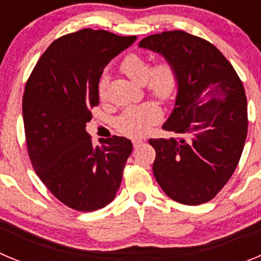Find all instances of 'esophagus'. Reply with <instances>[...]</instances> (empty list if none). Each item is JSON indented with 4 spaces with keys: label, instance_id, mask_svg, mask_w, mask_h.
<instances>
[{
    "label": "esophagus",
    "instance_id": "esophagus-1",
    "mask_svg": "<svg viewBox=\"0 0 261 261\" xmlns=\"http://www.w3.org/2000/svg\"><path fill=\"white\" fill-rule=\"evenodd\" d=\"M142 140H133V145H134V148H136V147H139L140 144H142Z\"/></svg>",
    "mask_w": 261,
    "mask_h": 261
}]
</instances>
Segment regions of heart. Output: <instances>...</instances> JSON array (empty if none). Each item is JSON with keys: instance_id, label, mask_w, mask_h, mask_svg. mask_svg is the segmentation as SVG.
Listing matches in <instances>:
<instances>
[{"instance_id": "obj_1", "label": "heart", "mask_w": 261, "mask_h": 261, "mask_svg": "<svg viewBox=\"0 0 261 261\" xmlns=\"http://www.w3.org/2000/svg\"><path fill=\"white\" fill-rule=\"evenodd\" d=\"M119 70L136 83H144L152 96L161 101L173 100L178 90V76L175 67L168 60L157 61L151 65L149 58L138 53H130L122 60ZM100 100L107 96V81L104 78L97 86ZM161 108L153 101L126 109L117 118L116 127L121 134L131 138H139L147 134L151 126L161 119Z\"/></svg>"}]
</instances>
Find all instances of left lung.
<instances>
[{"label": "left lung", "mask_w": 261, "mask_h": 261, "mask_svg": "<svg viewBox=\"0 0 261 261\" xmlns=\"http://www.w3.org/2000/svg\"><path fill=\"white\" fill-rule=\"evenodd\" d=\"M140 48L173 63L174 109L163 128L171 138L149 139L153 174L169 198L186 205L212 200L237 169L248 130L245 88L231 63L210 41L185 31L147 36Z\"/></svg>", "instance_id": "obj_1"}]
</instances>
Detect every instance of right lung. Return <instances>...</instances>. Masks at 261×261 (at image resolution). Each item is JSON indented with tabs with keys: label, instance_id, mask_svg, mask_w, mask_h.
<instances>
[{
	"label": "right lung",
	"instance_id": "1",
	"mask_svg": "<svg viewBox=\"0 0 261 261\" xmlns=\"http://www.w3.org/2000/svg\"><path fill=\"white\" fill-rule=\"evenodd\" d=\"M136 36L84 28L48 46L23 95L25 144L46 189L75 211L92 212L116 198L133 144L123 136L93 145L86 133L98 105L102 70Z\"/></svg>",
	"mask_w": 261,
	"mask_h": 261
}]
</instances>
